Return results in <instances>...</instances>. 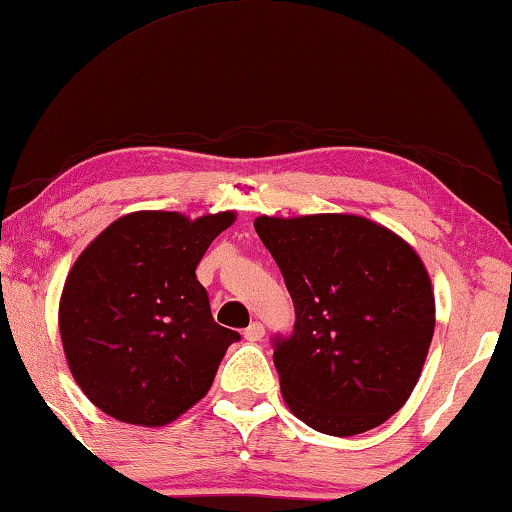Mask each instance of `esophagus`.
Here are the masks:
<instances>
[{
  "instance_id": "34e87169",
  "label": "esophagus",
  "mask_w": 512,
  "mask_h": 512,
  "mask_svg": "<svg viewBox=\"0 0 512 512\" xmlns=\"http://www.w3.org/2000/svg\"><path fill=\"white\" fill-rule=\"evenodd\" d=\"M243 338H246L248 342H257V340H262L264 338V326L259 324V322H253L248 326L246 331H243Z\"/></svg>"
}]
</instances>
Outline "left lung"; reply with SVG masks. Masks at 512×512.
Returning <instances> with one entry per match:
<instances>
[{"label":"left lung","mask_w":512,"mask_h":512,"mask_svg":"<svg viewBox=\"0 0 512 512\" xmlns=\"http://www.w3.org/2000/svg\"><path fill=\"white\" fill-rule=\"evenodd\" d=\"M255 232L294 301V333L273 352L289 411L331 437L388 421L416 388L434 333L423 259L356 213L259 216Z\"/></svg>","instance_id":"1"}]
</instances>
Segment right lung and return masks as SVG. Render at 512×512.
<instances>
[{
  "instance_id": "obj_1",
  "label": "right lung",
  "mask_w": 512,
  "mask_h": 512,
  "mask_svg": "<svg viewBox=\"0 0 512 512\" xmlns=\"http://www.w3.org/2000/svg\"><path fill=\"white\" fill-rule=\"evenodd\" d=\"M234 220L133 211L75 259L59 299L61 345L75 384L108 416L160 427L209 393L241 335L213 322L195 269Z\"/></svg>"
}]
</instances>
